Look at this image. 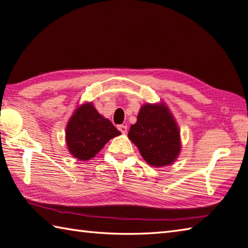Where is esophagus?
<instances>
[{"label":"esophagus","mask_w":248,"mask_h":248,"mask_svg":"<svg viewBox=\"0 0 248 248\" xmlns=\"http://www.w3.org/2000/svg\"><path fill=\"white\" fill-rule=\"evenodd\" d=\"M117 128H118V130L121 133H125V132H127V130H128V127L125 124H119Z\"/></svg>","instance_id":"34e87169"}]
</instances>
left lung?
<instances>
[{"mask_svg":"<svg viewBox=\"0 0 248 248\" xmlns=\"http://www.w3.org/2000/svg\"><path fill=\"white\" fill-rule=\"evenodd\" d=\"M128 137L138 146L143 158L154 167L173 163L181 148L179 128L164 104L142 106L137 124L131 125Z\"/></svg>","mask_w":248,"mask_h":248,"instance_id":"left-lung-1","label":"left lung"}]
</instances>
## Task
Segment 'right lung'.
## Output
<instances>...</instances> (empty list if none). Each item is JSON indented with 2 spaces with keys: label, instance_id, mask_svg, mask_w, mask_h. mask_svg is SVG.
I'll return each mask as SVG.
<instances>
[{
  "label": "right lung",
  "instance_id": "1",
  "mask_svg": "<svg viewBox=\"0 0 248 248\" xmlns=\"http://www.w3.org/2000/svg\"><path fill=\"white\" fill-rule=\"evenodd\" d=\"M119 134L115 125L98 114L91 103H85L74 112L67 124L66 142L76 158L89 160Z\"/></svg>",
  "mask_w": 248,
  "mask_h": 248
}]
</instances>
